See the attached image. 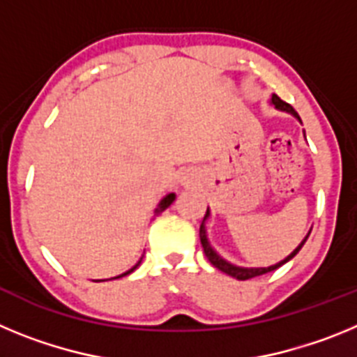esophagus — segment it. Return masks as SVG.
Wrapping results in <instances>:
<instances>
[{"instance_id": "esophagus-1", "label": "esophagus", "mask_w": 357, "mask_h": 357, "mask_svg": "<svg viewBox=\"0 0 357 357\" xmlns=\"http://www.w3.org/2000/svg\"><path fill=\"white\" fill-rule=\"evenodd\" d=\"M178 182H181L182 185H191L195 182V176L191 175V173H182L181 178H178Z\"/></svg>"}]
</instances>
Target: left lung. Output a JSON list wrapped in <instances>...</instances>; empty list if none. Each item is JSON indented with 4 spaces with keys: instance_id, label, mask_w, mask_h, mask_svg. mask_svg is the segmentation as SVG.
<instances>
[{
    "instance_id": "left-lung-1",
    "label": "left lung",
    "mask_w": 357,
    "mask_h": 357,
    "mask_svg": "<svg viewBox=\"0 0 357 357\" xmlns=\"http://www.w3.org/2000/svg\"><path fill=\"white\" fill-rule=\"evenodd\" d=\"M270 103H272L277 110L288 112V114H291L293 118H296L298 121L302 123L301 116L296 114L295 109H293L291 105H288L286 102H282V100H280L277 94H272V98H270ZM304 137H305V134H304ZM209 218H211V209L207 207V213H206V216H204V222H202V225H200V241H202V247H204V252H206V255H207V259H209V263L213 264L214 268H218L220 272L227 273V275H230V277H234V279H238V280H247V279H252V277H259V275H263V273L273 272V270H277V268L282 266L284 263H288L289 259H293V257L298 254V250L304 247L305 239H307L309 234H311V230H309L307 234H305V238L301 241V245H298V247H296L295 250L288 255V257H284L282 261H279V263L272 264V266H266V268H245V266H238V264L229 263V261L223 259L222 255L214 250L213 245H211V241H209V234H207V220H209Z\"/></svg>"
}]
</instances>
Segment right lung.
I'll list each match as a JSON object with an SVG mask.
<instances>
[{
    "mask_svg": "<svg viewBox=\"0 0 357 357\" xmlns=\"http://www.w3.org/2000/svg\"><path fill=\"white\" fill-rule=\"evenodd\" d=\"M175 197H176L175 193H168V195H166V197H162V198H160V202H159V204H157V207H155V209H153V216H159V214L162 213V211H166V209H168V207L172 206L173 202H175ZM141 261H143V257H141V259L137 261V263H135L134 266L130 268V270H127V272H125V273H121V275H118V277H112V279H119V277H125V275H128V273H132V272H134V270H135V268L139 266V264H141ZM102 280H107V279H102ZM109 280H110V279H109ZM98 282H100V280H98Z\"/></svg>",
    "mask_w": 357,
    "mask_h": 357,
    "instance_id": "1",
    "label": "right lung"
}]
</instances>
